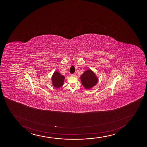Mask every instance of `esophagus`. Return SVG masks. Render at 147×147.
Listing matches in <instances>:
<instances>
[{"instance_id": "1", "label": "esophagus", "mask_w": 147, "mask_h": 147, "mask_svg": "<svg viewBox=\"0 0 147 147\" xmlns=\"http://www.w3.org/2000/svg\"><path fill=\"white\" fill-rule=\"evenodd\" d=\"M76 76V74H71V76Z\"/></svg>"}]
</instances>
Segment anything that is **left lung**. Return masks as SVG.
Wrapping results in <instances>:
<instances>
[{"instance_id": "8db88e82", "label": "left lung", "mask_w": 147, "mask_h": 147, "mask_svg": "<svg viewBox=\"0 0 147 147\" xmlns=\"http://www.w3.org/2000/svg\"><path fill=\"white\" fill-rule=\"evenodd\" d=\"M81 82L86 89H91L96 85L98 78L96 74L91 69L84 71L80 76Z\"/></svg>"}]
</instances>
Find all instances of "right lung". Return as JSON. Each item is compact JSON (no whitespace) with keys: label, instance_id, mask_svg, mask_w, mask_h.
Returning <instances> with one entry per match:
<instances>
[{"label":"right lung","instance_id":"right-lung-1","mask_svg":"<svg viewBox=\"0 0 147 147\" xmlns=\"http://www.w3.org/2000/svg\"><path fill=\"white\" fill-rule=\"evenodd\" d=\"M65 77L58 71H55L53 74L51 80V84L55 88H60L64 84V82Z\"/></svg>","mask_w":147,"mask_h":147}]
</instances>
